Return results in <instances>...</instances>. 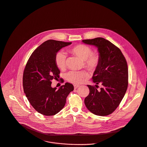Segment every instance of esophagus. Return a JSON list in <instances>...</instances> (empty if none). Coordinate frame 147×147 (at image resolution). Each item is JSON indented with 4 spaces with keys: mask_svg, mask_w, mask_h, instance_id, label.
Listing matches in <instances>:
<instances>
[{
    "mask_svg": "<svg viewBox=\"0 0 147 147\" xmlns=\"http://www.w3.org/2000/svg\"><path fill=\"white\" fill-rule=\"evenodd\" d=\"M74 86V88H75V89H76V88H78L80 86H79V85H76V84H75Z\"/></svg>",
    "mask_w": 147,
    "mask_h": 147,
    "instance_id": "1",
    "label": "esophagus"
}]
</instances>
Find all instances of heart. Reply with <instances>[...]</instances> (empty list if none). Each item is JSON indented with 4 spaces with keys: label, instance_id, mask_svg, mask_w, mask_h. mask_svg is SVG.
<instances>
[{
    "label": "heart",
    "instance_id": "obj_1",
    "mask_svg": "<svg viewBox=\"0 0 147 147\" xmlns=\"http://www.w3.org/2000/svg\"><path fill=\"white\" fill-rule=\"evenodd\" d=\"M69 52L83 60L85 67L89 71H95L100 63V56L99 53L92 52V48L85 44H78L69 49ZM55 63L57 67L61 70L66 66V56L63 52H57L55 57ZM89 77L86 71H69L66 75L67 80L74 84L83 83Z\"/></svg>",
    "mask_w": 147,
    "mask_h": 147
}]
</instances>
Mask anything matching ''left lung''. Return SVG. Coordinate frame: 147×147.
Listing matches in <instances>:
<instances>
[{"label":"left lung","mask_w":147,"mask_h":147,"mask_svg":"<svg viewBox=\"0 0 147 147\" xmlns=\"http://www.w3.org/2000/svg\"><path fill=\"white\" fill-rule=\"evenodd\" d=\"M84 43L98 48L100 63L92 79L98 85H87L88 95L84 99L87 109L92 113L106 116L115 111L123 99L128 86V68L121 50L109 41L101 37L84 40Z\"/></svg>","instance_id":"obj_1"}]
</instances>
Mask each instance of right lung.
Segmentation results:
<instances>
[{
  "label": "right lung",
  "mask_w": 147,
  "mask_h": 147,
  "mask_svg": "<svg viewBox=\"0 0 147 147\" xmlns=\"http://www.w3.org/2000/svg\"><path fill=\"white\" fill-rule=\"evenodd\" d=\"M71 42L49 40L40 45L30 56L23 75L25 95L33 108L44 115L56 114L65 106L68 94L74 90L69 83L59 90L51 87L52 80L59 78L60 70L55 63L57 52Z\"/></svg>",
  "instance_id": "1"
}]
</instances>
